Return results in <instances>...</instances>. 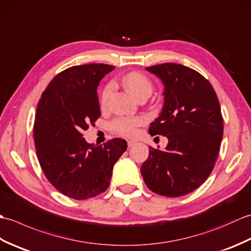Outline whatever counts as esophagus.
<instances>
[{"label":"esophagus","instance_id":"esophagus-1","mask_svg":"<svg viewBox=\"0 0 251 251\" xmlns=\"http://www.w3.org/2000/svg\"><path fill=\"white\" fill-rule=\"evenodd\" d=\"M135 141H132V140H128V141H127V147H128V148H130V147H132V146H134L135 145Z\"/></svg>","mask_w":251,"mask_h":251}]
</instances>
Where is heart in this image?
<instances>
[{
	"instance_id": "1",
	"label": "heart",
	"mask_w": 251,
	"mask_h": 251,
	"mask_svg": "<svg viewBox=\"0 0 251 251\" xmlns=\"http://www.w3.org/2000/svg\"><path fill=\"white\" fill-rule=\"evenodd\" d=\"M122 84L126 90L134 96L135 98H140L142 96H150L153 90L151 79L146 74L139 71H132L122 78ZM113 84L108 83L103 87L100 94L101 108H106L112 93H113ZM145 117L142 116H123L115 119L111 123V129L117 135L125 137H134L137 135L138 129L145 124Z\"/></svg>"
}]
</instances>
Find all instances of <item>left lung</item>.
Returning a JSON list of instances; mask_svg holds the SVG:
<instances>
[{"label": "left lung", "mask_w": 251, "mask_h": 251, "mask_svg": "<svg viewBox=\"0 0 251 251\" xmlns=\"http://www.w3.org/2000/svg\"><path fill=\"white\" fill-rule=\"evenodd\" d=\"M146 70L165 85L162 113L149 132L166 136L168 145L165 151L149 147L142 178L158 195L189 194L209 177L219 155L223 136L219 100L208 79L193 69L166 62Z\"/></svg>", "instance_id": "8db88e82"}]
</instances>
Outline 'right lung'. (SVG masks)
Segmentation results:
<instances>
[{"instance_id": "1", "label": "right lung", "mask_w": 251, "mask_h": 251, "mask_svg": "<svg viewBox=\"0 0 251 251\" xmlns=\"http://www.w3.org/2000/svg\"><path fill=\"white\" fill-rule=\"evenodd\" d=\"M114 66H74L58 73L41 96L33 125L36 156L47 180L74 200H88L110 184L112 170L126 151L121 138L89 145L83 131L100 116L97 87Z\"/></svg>"}]
</instances>
